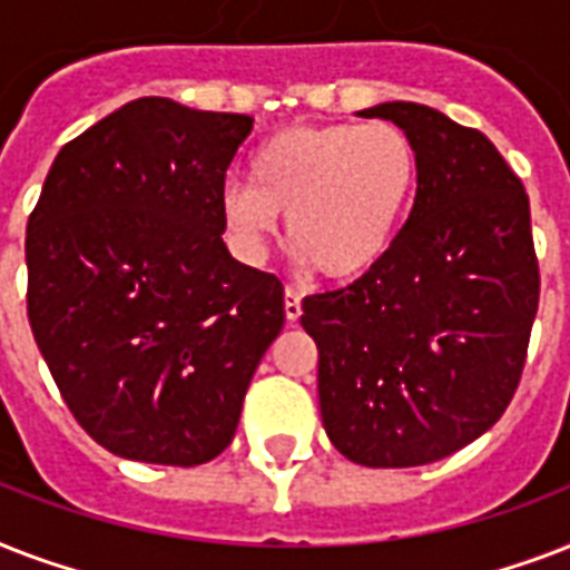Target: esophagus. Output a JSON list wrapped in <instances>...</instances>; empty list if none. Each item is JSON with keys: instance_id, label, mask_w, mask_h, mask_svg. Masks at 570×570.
Segmentation results:
<instances>
[{"instance_id": "esophagus-1", "label": "esophagus", "mask_w": 570, "mask_h": 570, "mask_svg": "<svg viewBox=\"0 0 570 570\" xmlns=\"http://www.w3.org/2000/svg\"><path fill=\"white\" fill-rule=\"evenodd\" d=\"M284 313H286V322H295L302 316V293L293 289V286H286L284 289Z\"/></svg>"}]
</instances>
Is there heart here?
Returning <instances> with one entry per match:
<instances>
[{
  "label": "heart",
  "instance_id": "obj_1",
  "mask_svg": "<svg viewBox=\"0 0 570 570\" xmlns=\"http://www.w3.org/2000/svg\"><path fill=\"white\" fill-rule=\"evenodd\" d=\"M420 154L393 124H328L275 132L230 183L222 209L242 254L257 259L286 215L289 239L325 277L373 268L405 222Z\"/></svg>",
  "mask_w": 570,
  "mask_h": 570
}]
</instances>
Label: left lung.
I'll return each instance as SVG.
<instances>
[{
    "mask_svg": "<svg viewBox=\"0 0 570 570\" xmlns=\"http://www.w3.org/2000/svg\"><path fill=\"white\" fill-rule=\"evenodd\" d=\"M393 120L420 154L407 222L343 289L307 295L331 443L364 468L441 461L503 416L539 311L530 197L479 129L420 102L357 111Z\"/></svg>",
    "mask_w": 570,
    "mask_h": 570,
    "instance_id": "1",
    "label": "left lung"
}]
</instances>
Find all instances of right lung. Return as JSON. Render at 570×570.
<instances>
[{
    "instance_id": "1",
    "label": "right lung",
    "mask_w": 570,
    "mask_h": 570,
    "mask_svg": "<svg viewBox=\"0 0 570 570\" xmlns=\"http://www.w3.org/2000/svg\"><path fill=\"white\" fill-rule=\"evenodd\" d=\"M254 118L141 97L67 141L26 230L29 325L76 423L195 468L236 434L284 284L230 257L224 177Z\"/></svg>"
}]
</instances>
